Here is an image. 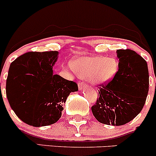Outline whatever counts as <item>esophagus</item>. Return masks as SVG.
Here are the masks:
<instances>
[{
	"label": "esophagus",
	"mask_w": 156,
	"mask_h": 156,
	"mask_svg": "<svg viewBox=\"0 0 156 156\" xmlns=\"http://www.w3.org/2000/svg\"><path fill=\"white\" fill-rule=\"evenodd\" d=\"M78 86H79L80 90H82L84 87L87 86V83H86L85 82H83V81H80V82L78 83Z\"/></svg>",
	"instance_id": "esophagus-1"
}]
</instances>
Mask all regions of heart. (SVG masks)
<instances>
[{
  "label": "heart",
  "instance_id": "b5f03b06",
  "mask_svg": "<svg viewBox=\"0 0 156 156\" xmlns=\"http://www.w3.org/2000/svg\"><path fill=\"white\" fill-rule=\"evenodd\" d=\"M73 68L81 77L95 84H101L108 82L115 76L118 63L115 58L105 56L82 57L74 62Z\"/></svg>",
  "mask_w": 156,
  "mask_h": 156
}]
</instances>
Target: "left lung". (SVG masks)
<instances>
[{"instance_id": "left-lung-1", "label": "left lung", "mask_w": 156, "mask_h": 156, "mask_svg": "<svg viewBox=\"0 0 156 156\" xmlns=\"http://www.w3.org/2000/svg\"><path fill=\"white\" fill-rule=\"evenodd\" d=\"M119 69L113 78L101 83L99 98L91 107L98 122L121 126L133 120L142 110L149 87L146 61L130 49L117 50Z\"/></svg>"}]
</instances>
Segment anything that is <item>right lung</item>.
Wrapping results in <instances>:
<instances>
[{
  "label": "right lung",
  "mask_w": 156,
  "mask_h": 156,
  "mask_svg": "<svg viewBox=\"0 0 156 156\" xmlns=\"http://www.w3.org/2000/svg\"><path fill=\"white\" fill-rule=\"evenodd\" d=\"M58 52L30 51L12 62L6 81V94L15 113L33 126L57 122L71 92L78 90L74 81L53 74Z\"/></svg>",
  "instance_id": "obj_1"
}]
</instances>
